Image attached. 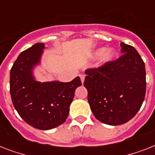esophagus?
<instances>
[{"label": "esophagus", "instance_id": "esophagus-1", "mask_svg": "<svg viewBox=\"0 0 155 155\" xmlns=\"http://www.w3.org/2000/svg\"><path fill=\"white\" fill-rule=\"evenodd\" d=\"M80 80H81V82H82V83L84 82L85 75H80Z\"/></svg>", "mask_w": 155, "mask_h": 155}]
</instances>
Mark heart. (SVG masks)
<instances>
[{
  "label": "heart",
  "instance_id": "obj_1",
  "mask_svg": "<svg viewBox=\"0 0 155 155\" xmlns=\"http://www.w3.org/2000/svg\"><path fill=\"white\" fill-rule=\"evenodd\" d=\"M105 50L104 48H101V49H98L97 51L95 52V56H100L101 55V63H108V62H110L115 58L116 56V52L113 51V50H108V51Z\"/></svg>",
  "mask_w": 155,
  "mask_h": 155
}]
</instances>
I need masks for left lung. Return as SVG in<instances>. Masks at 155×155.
Wrapping results in <instances>:
<instances>
[{
  "instance_id": "obj_1",
  "label": "left lung",
  "mask_w": 155,
  "mask_h": 155,
  "mask_svg": "<svg viewBox=\"0 0 155 155\" xmlns=\"http://www.w3.org/2000/svg\"><path fill=\"white\" fill-rule=\"evenodd\" d=\"M117 60L85 71L84 85L93 115L101 122L119 125L131 120L144 101L145 63L134 47L120 42Z\"/></svg>"
}]
</instances>
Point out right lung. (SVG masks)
Returning <instances> with one entry per match:
<instances>
[{"mask_svg": "<svg viewBox=\"0 0 155 155\" xmlns=\"http://www.w3.org/2000/svg\"><path fill=\"white\" fill-rule=\"evenodd\" d=\"M44 43H36L19 54L10 70V95L20 117L33 127L42 130L62 125L69 114L75 91L82 84L77 76L68 83L39 82L33 68L39 64Z\"/></svg>", "mask_w": 155, "mask_h": 155, "instance_id": "1", "label": "right lung"}]
</instances>
